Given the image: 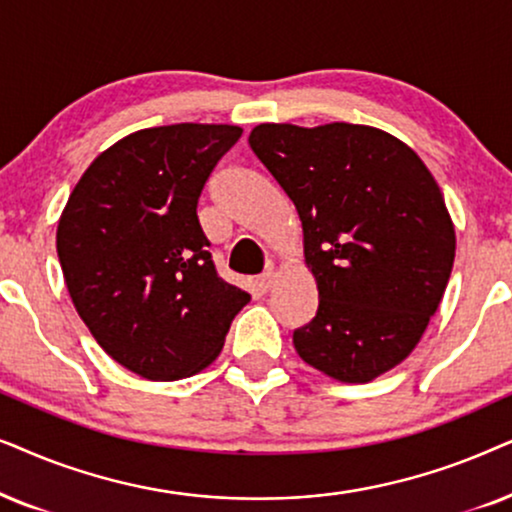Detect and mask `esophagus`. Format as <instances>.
I'll return each mask as SVG.
<instances>
[{"label":"esophagus","mask_w":512,"mask_h":512,"mask_svg":"<svg viewBox=\"0 0 512 512\" xmlns=\"http://www.w3.org/2000/svg\"><path fill=\"white\" fill-rule=\"evenodd\" d=\"M274 281H276L274 271H267V274H262L260 278H257L255 285H257V290H260V292H269L271 288H274Z\"/></svg>","instance_id":"34e87169"}]
</instances>
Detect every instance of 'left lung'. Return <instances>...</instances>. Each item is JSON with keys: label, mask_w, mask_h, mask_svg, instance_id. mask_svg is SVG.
Returning a JSON list of instances; mask_svg holds the SVG:
<instances>
[{"label": "left lung", "mask_w": 512, "mask_h": 512, "mask_svg": "<svg viewBox=\"0 0 512 512\" xmlns=\"http://www.w3.org/2000/svg\"><path fill=\"white\" fill-rule=\"evenodd\" d=\"M250 147L295 203L318 311L292 332L304 363L365 384L410 356L445 295L456 238L438 182L370 126L262 124Z\"/></svg>", "instance_id": "1"}]
</instances>
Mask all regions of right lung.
Here are the masks:
<instances>
[{"mask_svg":"<svg viewBox=\"0 0 512 512\" xmlns=\"http://www.w3.org/2000/svg\"><path fill=\"white\" fill-rule=\"evenodd\" d=\"M241 128H145L95 159L58 224V260L77 313L140 377L196 374L222 351L248 292L217 276L196 206Z\"/></svg>","mask_w":512,"mask_h":512,"instance_id":"add662e5","label":"right lung"}]
</instances>
